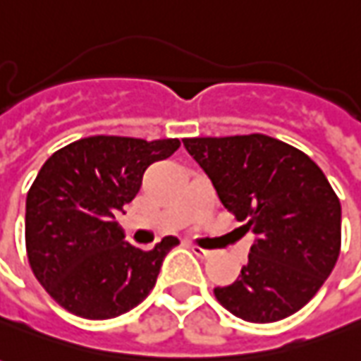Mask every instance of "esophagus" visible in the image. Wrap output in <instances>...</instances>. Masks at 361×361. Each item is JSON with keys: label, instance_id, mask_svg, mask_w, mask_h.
I'll return each mask as SVG.
<instances>
[{"label": "esophagus", "instance_id": "obj_1", "mask_svg": "<svg viewBox=\"0 0 361 361\" xmlns=\"http://www.w3.org/2000/svg\"><path fill=\"white\" fill-rule=\"evenodd\" d=\"M189 248H191V252H193L195 256H199V258H209V256H211V252L205 250V248H201V246H195V244H191Z\"/></svg>", "mask_w": 361, "mask_h": 361}]
</instances>
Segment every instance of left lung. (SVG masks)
Listing matches in <instances>:
<instances>
[{
    "instance_id": "left-lung-1",
    "label": "left lung",
    "mask_w": 361,
    "mask_h": 361,
    "mask_svg": "<svg viewBox=\"0 0 361 361\" xmlns=\"http://www.w3.org/2000/svg\"><path fill=\"white\" fill-rule=\"evenodd\" d=\"M224 209L254 234L238 279L215 287L226 311L276 322L311 301L336 266L342 209L311 158L266 135L185 138Z\"/></svg>"
}]
</instances>
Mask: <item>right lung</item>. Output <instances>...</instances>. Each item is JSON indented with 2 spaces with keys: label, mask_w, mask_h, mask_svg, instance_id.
<instances>
[{
  "label": "right lung",
  "mask_w": 361,
  "mask_h": 361,
  "mask_svg": "<svg viewBox=\"0 0 361 361\" xmlns=\"http://www.w3.org/2000/svg\"><path fill=\"white\" fill-rule=\"evenodd\" d=\"M178 148V138L99 135L60 148L40 168L27 193L25 242L32 274L60 307L105 321L150 293L180 240L166 236L140 250L125 242L115 215L137 197L146 168Z\"/></svg>",
  "instance_id": "obj_1"
}]
</instances>
